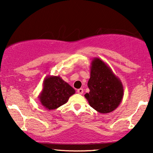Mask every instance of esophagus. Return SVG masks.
<instances>
[{
  "instance_id": "esophagus-1",
  "label": "esophagus",
  "mask_w": 153,
  "mask_h": 153,
  "mask_svg": "<svg viewBox=\"0 0 153 153\" xmlns=\"http://www.w3.org/2000/svg\"><path fill=\"white\" fill-rule=\"evenodd\" d=\"M77 92H78V94H83V89L79 88L77 90Z\"/></svg>"
}]
</instances>
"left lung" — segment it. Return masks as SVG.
Wrapping results in <instances>:
<instances>
[{
  "mask_svg": "<svg viewBox=\"0 0 153 153\" xmlns=\"http://www.w3.org/2000/svg\"><path fill=\"white\" fill-rule=\"evenodd\" d=\"M88 87L90 92L85 94V97L90 106L100 113L111 112L122 101L124 93L122 82L99 58L92 62Z\"/></svg>",
  "mask_w": 153,
  "mask_h": 153,
  "instance_id": "8db88e82",
  "label": "left lung"
}]
</instances>
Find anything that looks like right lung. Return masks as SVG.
Wrapping results in <instances>:
<instances>
[{"instance_id":"1","label":"right lung","mask_w":153,"mask_h":153,"mask_svg":"<svg viewBox=\"0 0 153 153\" xmlns=\"http://www.w3.org/2000/svg\"><path fill=\"white\" fill-rule=\"evenodd\" d=\"M75 92L74 89L59 77H47L44 81L39 100L47 109H55L67 103L70 96Z\"/></svg>"}]
</instances>
